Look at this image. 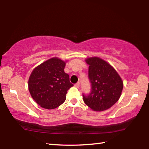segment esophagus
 Instances as JSON below:
<instances>
[{
    "label": "esophagus",
    "instance_id": "obj_1",
    "mask_svg": "<svg viewBox=\"0 0 149 149\" xmlns=\"http://www.w3.org/2000/svg\"><path fill=\"white\" fill-rule=\"evenodd\" d=\"M74 86L77 87V88H79V87H80V83H77L76 84L74 85Z\"/></svg>",
    "mask_w": 149,
    "mask_h": 149
}]
</instances>
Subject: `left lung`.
Segmentation results:
<instances>
[{
    "mask_svg": "<svg viewBox=\"0 0 149 149\" xmlns=\"http://www.w3.org/2000/svg\"><path fill=\"white\" fill-rule=\"evenodd\" d=\"M89 64L88 78L91 83L89 94L83 93V101L95 111L109 109L118 101L123 83L117 71L99 58L86 59Z\"/></svg>",
    "mask_w": 149,
    "mask_h": 149,
    "instance_id": "1",
    "label": "left lung"
}]
</instances>
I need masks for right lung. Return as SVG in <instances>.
I'll use <instances>...</instances> for the list:
<instances>
[{"mask_svg":"<svg viewBox=\"0 0 149 149\" xmlns=\"http://www.w3.org/2000/svg\"><path fill=\"white\" fill-rule=\"evenodd\" d=\"M65 66L64 61L53 58L36 67L30 74V94L44 109H54L64 103L67 91L73 86L69 75L64 72Z\"/></svg>","mask_w":149,"mask_h":149,"instance_id":"right-lung-1","label":"right lung"}]
</instances>
